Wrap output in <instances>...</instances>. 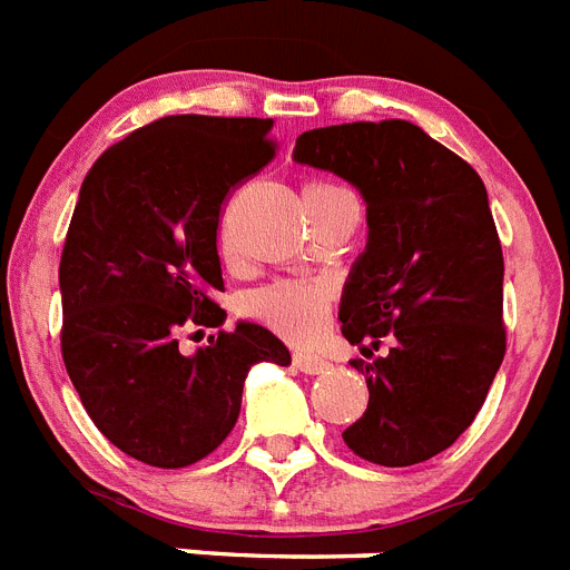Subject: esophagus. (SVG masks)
<instances>
[{"label": "esophagus", "mask_w": 570, "mask_h": 570, "mask_svg": "<svg viewBox=\"0 0 570 570\" xmlns=\"http://www.w3.org/2000/svg\"><path fill=\"white\" fill-rule=\"evenodd\" d=\"M293 365L298 367V371H304V374H324L330 367L327 358L322 356H313V353H304V351H295L293 353Z\"/></svg>", "instance_id": "obj_1"}]
</instances>
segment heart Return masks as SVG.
Returning <instances> with one entry per match:
<instances>
[{
    "mask_svg": "<svg viewBox=\"0 0 570 570\" xmlns=\"http://www.w3.org/2000/svg\"><path fill=\"white\" fill-rule=\"evenodd\" d=\"M338 188L330 181L313 179L304 185V203H313L315 196ZM330 307H333V286L324 281H309V277H281L272 284L248 293L243 301L248 318L269 327L272 333L293 342H307L327 322Z\"/></svg>",
    "mask_w": 570,
    "mask_h": 570,
    "instance_id": "b5f03b06",
    "label": "heart"
}]
</instances>
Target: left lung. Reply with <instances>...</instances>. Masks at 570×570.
Masks as SVG:
<instances>
[{
  "label": "left lung",
  "instance_id": "obj_1",
  "mask_svg": "<svg viewBox=\"0 0 570 570\" xmlns=\"http://www.w3.org/2000/svg\"><path fill=\"white\" fill-rule=\"evenodd\" d=\"M295 161L353 181L367 246L342 295V336L389 356L367 376L365 414L342 432L362 461L411 466L472 425L507 351L504 255L475 167L417 124L353 121L298 136Z\"/></svg>",
  "mask_w": 570,
  "mask_h": 570
}]
</instances>
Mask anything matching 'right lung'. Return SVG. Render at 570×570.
<instances>
[{
	"mask_svg": "<svg viewBox=\"0 0 570 570\" xmlns=\"http://www.w3.org/2000/svg\"><path fill=\"white\" fill-rule=\"evenodd\" d=\"M269 130L272 118L167 115L100 153L80 185L60 257V351L98 432L147 466L212 455L237 423L248 367L289 365L284 342L246 322L179 351L185 330L226 322L219 214L275 159Z\"/></svg>",
	"mask_w": 570,
	"mask_h": 570,
	"instance_id": "right-lung-1",
	"label": "right lung"
}]
</instances>
